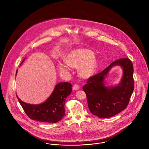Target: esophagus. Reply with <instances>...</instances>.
Segmentation results:
<instances>
[{
  "label": "esophagus",
  "instance_id": "34e87169",
  "mask_svg": "<svg viewBox=\"0 0 149 149\" xmlns=\"http://www.w3.org/2000/svg\"><path fill=\"white\" fill-rule=\"evenodd\" d=\"M79 88H80V87L78 84H74L73 87V90H79Z\"/></svg>",
  "mask_w": 149,
  "mask_h": 149
}]
</instances>
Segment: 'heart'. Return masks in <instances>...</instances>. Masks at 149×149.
<instances>
[{"label": "heart", "mask_w": 149, "mask_h": 149, "mask_svg": "<svg viewBox=\"0 0 149 149\" xmlns=\"http://www.w3.org/2000/svg\"><path fill=\"white\" fill-rule=\"evenodd\" d=\"M93 52L88 49H80L74 50L68 55L66 62H60L59 69L61 71H68L70 66L79 67V72L83 77H89L94 73L97 66L96 58Z\"/></svg>", "instance_id": "b5f03b06"}]
</instances>
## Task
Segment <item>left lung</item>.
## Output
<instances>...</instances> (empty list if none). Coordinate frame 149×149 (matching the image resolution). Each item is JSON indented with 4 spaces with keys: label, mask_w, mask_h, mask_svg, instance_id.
Instances as JSON below:
<instances>
[{
    "label": "left lung",
    "mask_w": 149,
    "mask_h": 149,
    "mask_svg": "<svg viewBox=\"0 0 149 149\" xmlns=\"http://www.w3.org/2000/svg\"><path fill=\"white\" fill-rule=\"evenodd\" d=\"M116 65L122 67L123 78L118 86L106 87L104 84L105 77ZM133 73L131 61L125 58L113 62L102 72L90 77L83 87L90 112L99 118H109L126 109L134 89Z\"/></svg>",
    "instance_id": "1"
}]
</instances>
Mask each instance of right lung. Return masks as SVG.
<instances>
[{
    "label": "right lung",
    "mask_w": 149,
    "mask_h": 149,
    "mask_svg": "<svg viewBox=\"0 0 149 149\" xmlns=\"http://www.w3.org/2000/svg\"><path fill=\"white\" fill-rule=\"evenodd\" d=\"M71 93L72 84L63 82L56 84L50 97L40 104H28L21 100L17 95V97L25 113L31 119L44 123H55L64 117L65 100Z\"/></svg>",
    "instance_id": "obj_1"
}]
</instances>
